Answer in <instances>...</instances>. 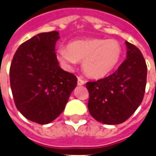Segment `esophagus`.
Wrapping results in <instances>:
<instances>
[{"label":"esophagus","mask_w":156,"mask_h":156,"mask_svg":"<svg viewBox=\"0 0 156 156\" xmlns=\"http://www.w3.org/2000/svg\"><path fill=\"white\" fill-rule=\"evenodd\" d=\"M84 83H85V81H84V80H83L81 78H78V85H79V86L83 85Z\"/></svg>","instance_id":"esophagus-1"}]
</instances>
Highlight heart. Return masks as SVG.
I'll return each mask as SVG.
<instances>
[{"label":"heart","instance_id":"heart-1","mask_svg":"<svg viewBox=\"0 0 156 156\" xmlns=\"http://www.w3.org/2000/svg\"><path fill=\"white\" fill-rule=\"evenodd\" d=\"M122 46L118 40L89 39L75 40L67 48L57 50V58L67 67L83 61V69L89 77L103 78L115 69L122 56Z\"/></svg>","mask_w":156,"mask_h":156}]
</instances>
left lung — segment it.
<instances>
[{
  "mask_svg": "<svg viewBox=\"0 0 156 156\" xmlns=\"http://www.w3.org/2000/svg\"><path fill=\"white\" fill-rule=\"evenodd\" d=\"M127 59L106 78L88 82L90 115L108 125L124 122L138 109L145 92L147 66L142 53L126 41Z\"/></svg>",
  "mask_w": 156,
  "mask_h": 156,
  "instance_id": "1",
  "label": "left lung"
}]
</instances>
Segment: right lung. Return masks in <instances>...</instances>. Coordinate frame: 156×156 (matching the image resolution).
<instances>
[{
  "label": "right lung",
  "instance_id": "add662e5",
  "mask_svg": "<svg viewBox=\"0 0 156 156\" xmlns=\"http://www.w3.org/2000/svg\"><path fill=\"white\" fill-rule=\"evenodd\" d=\"M59 33H41L17 48L10 67V85L17 110L27 119L48 124L59 116L78 78L62 70L55 52Z\"/></svg>",
  "mask_w": 156,
  "mask_h": 156
}]
</instances>
